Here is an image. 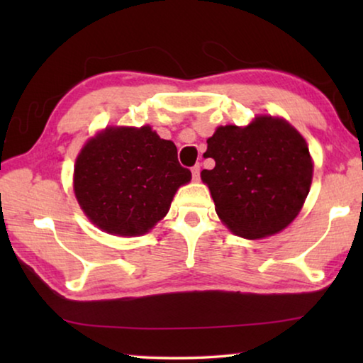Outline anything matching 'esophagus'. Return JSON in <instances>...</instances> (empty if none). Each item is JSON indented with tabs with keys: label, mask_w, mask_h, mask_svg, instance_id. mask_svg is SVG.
Wrapping results in <instances>:
<instances>
[{
	"label": "esophagus",
	"mask_w": 363,
	"mask_h": 363,
	"mask_svg": "<svg viewBox=\"0 0 363 363\" xmlns=\"http://www.w3.org/2000/svg\"><path fill=\"white\" fill-rule=\"evenodd\" d=\"M192 179L194 181L200 179V164H195V167H192Z\"/></svg>",
	"instance_id": "34e87169"
}]
</instances>
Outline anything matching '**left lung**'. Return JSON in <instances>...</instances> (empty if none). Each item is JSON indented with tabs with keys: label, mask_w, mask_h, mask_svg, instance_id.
<instances>
[{
	"label": "left lung",
	"mask_w": 363,
	"mask_h": 363,
	"mask_svg": "<svg viewBox=\"0 0 363 363\" xmlns=\"http://www.w3.org/2000/svg\"><path fill=\"white\" fill-rule=\"evenodd\" d=\"M201 171L218 216L243 238L277 233L298 216L312 182L303 136L284 120L259 116L250 126H220L206 140Z\"/></svg>",
	"instance_id": "1"
}]
</instances>
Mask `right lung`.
<instances>
[{
  "label": "right lung",
  "mask_w": 363,
  "mask_h": 363,
  "mask_svg": "<svg viewBox=\"0 0 363 363\" xmlns=\"http://www.w3.org/2000/svg\"><path fill=\"white\" fill-rule=\"evenodd\" d=\"M190 171L181 167L171 140L149 126L110 128L91 139L75 164V195L99 229L143 235L168 213Z\"/></svg>",
  "instance_id": "1"
}]
</instances>
